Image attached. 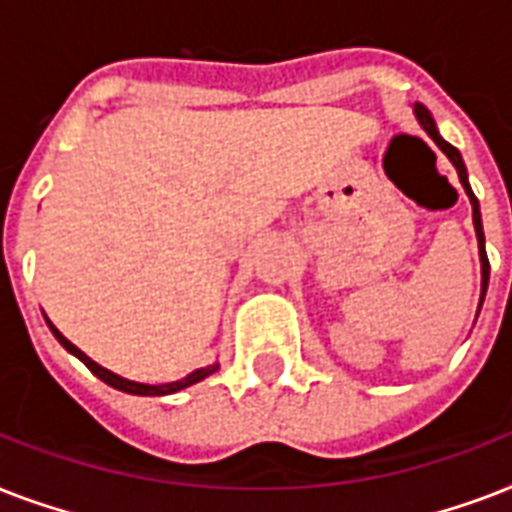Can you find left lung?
<instances>
[{
	"label": "left lung",
	"mask_w": 512,
	"mask_h": 512,
	"mask_svg": "<svg viewBox=\"0 0 512 512\" xmlns=\"http://www.w3.org/2000/svg\"><path fill=\"white\" fill-rule=\"evenodd\" d=\"M414 116H417V122H420V127L425 132H428V138L436 143L441 151L446 154V159L454 164V170H457V175H460V183L462 188H465V193H468L470 204H473V225H476V239H478V257H481V300H478V311H481V305H484V297H486V287H489V257H486V239H484V223H481V207H478V199L476 193H473V188H470L468 183V170H465V162H462L460 151L452 146V143H446L444 138H441V132H438L436 122H433V116H430V111L422 103H414L412 106Z\"/></svg>",
	"instance_id": "left-lung-1"
}]
</instances>
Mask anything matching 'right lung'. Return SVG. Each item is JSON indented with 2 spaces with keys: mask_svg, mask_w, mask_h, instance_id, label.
<instances>
[{
  "mask_svg": "<svg viewBox=\"0 0 512 512\" xmlns=\"http://www.w3.org/2000/svg\"><path fill=\"white\" fill-rule=\"evenodd\" d=\"M47 327H50V332L55 335V340L63 345V348L71 353V356H76L79 361H82L87 369H90L98 380H103L106 385H111V388L122 390V393H132V396H170V393H177V390L188 388V385H196V382H201L204 377H209L212 372H217L220 369V364H209V366H201V369H193L191 374H185L183 380H175V382H162V385H148V382H135V380H127V377H122V374L111 372V369H106V366H100L98 361H92L84 350H79L74 345V342H68L66 337L60 335L58 329H55V324H52L50 319H47Z\"/></svg>",
  "mask_w": 512,
  "mask_h": 512,
  "instance_id": "1",
  "label": "right lung"
}]
</instances>
